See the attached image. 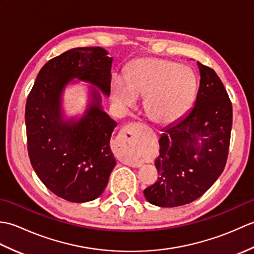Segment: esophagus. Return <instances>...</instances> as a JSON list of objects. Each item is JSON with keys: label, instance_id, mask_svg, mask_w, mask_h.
I'll return each instance as SVG.
<instances>
[{"label": "esophagus", "instance_id": "esophagus-1", "mask_svg": "<svg viewBox=\"0 0 254 254\" xmlns=\"http://www.w3.org/2000/svg\"><path fill=\"white\" fill-rule=\"evenodd\" d=\"M122 143H123V146L126 147L127 152L126 157L123 158L124 163H127V165H130L132 167H139V166H141V164H139L137 160L134 159L132 157V155L128 153L132 149L133 143H134V126H132V124H130V126H127L126 127L123 128V131H122Z\"/></svg>", "mask_w": 254, "mask_h": 254}]
</instances>
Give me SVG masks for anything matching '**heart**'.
I'll use <instances>...</instances> for the list:
<instances>
[{"mask_svg": "<svg viewBox=\"0 0 254 254\" xmlns=\"http://www.w3.org/2000/svg\"><path fill=\"white\" fill-rule=\"evenodd\" d=\"M196 88L191 68L163 59H138L127 67L126 82L119 76L111 80V96L119 107L130 109L138 97H145V111L159 124L179 120L191 107Z\"/></svg>", "mask_w": 254, "mask_h": 254, "instance_id": "1", "label": "heart"}]
</instances>
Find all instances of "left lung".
<instances>
[{"label": "left lung", "instance_id": "1", "mask_svg": "<svg viewBox=\"0 0 254 254\" xmlns=\"http://www.w3.org/2000/svg\"><path fill=\"white\" fill-rule=\"evenodd\" d=\"M199 87L185 117L164 128L155 160L158 180L144 190L147 201L160 207L189 204L218 179L227 161L233 107L214 69L197 62Z\"/></svg>", "mask_w": 254, "mask_h": 254}]
</instances>
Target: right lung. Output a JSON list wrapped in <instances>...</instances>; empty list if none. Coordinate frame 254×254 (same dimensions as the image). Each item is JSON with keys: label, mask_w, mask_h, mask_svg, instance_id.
<instances>
[{"label": "right lung", "mask_w": 254, "mask_h": 254, "mask_svg": "<svg viewBox=\"0 0 254 254\" xmlns=\"http://www.w3.org/2000/svg\"><path fill=\"white\" fill-rule=\"evenodd\" d=\"M100 47L74 48L40 69L27 98L25 122L30 163L41 182L66 201L101 195L116 158L110 148L117 122L101 106L110 96L113 59ZM76 80L88 82L89 102L80 117H66L63 95Z\"/></svg>", "instance_id": "obj_1"}]
</instances>
